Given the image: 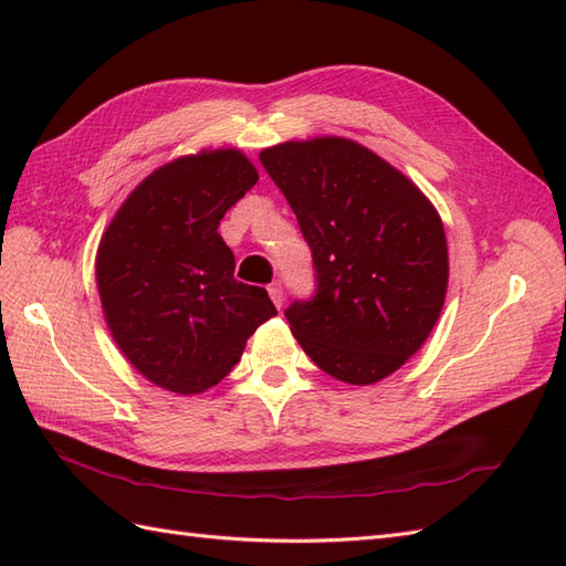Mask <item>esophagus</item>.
<instances>
[{
	"instance_id": "1",
	"label": "esophagus",
	"mask_w": 566,
	"mask_h": 566,
	"mask_svg": "<svg viewBox=\"0 0 566 566\" xmlns=\"http://www.w3.org/2000/svg\"><path fill=\"white\" fill-rule=\"evenodd\" d=\"M268 292H270V298L274 302V306L280 308V306H282V302H284V290H282V284H280V282H272V284L268 286Z\"/></svg>"
}]
</instances>
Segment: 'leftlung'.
<instances>
[{"instance_id": "obj_1", "label": "left lung", "mask_w": 566, "mask_h": 566, "mask_svg": "<svg viewBox=\"0 0 566 566\" xmlns=\"http://www.w3.org/2000/svg\"><path fill=\"white\" fill-rule=\"evenodd\" d=\"M260 163L314 252L316 294L284 311L326 375L367 387L394 375L436 328L448 294L440 213L411 179L340 136L286 140Z\"/></svg>"}]
</instances>
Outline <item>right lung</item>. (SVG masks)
Segmentation results:
<instances>
[{"mask_svg":"<svg viewBox=\"0 0 566 566\" xmlns=\"http://www.w3.org/2000/svg\"><path fill=\"white\" fill-rule=\"evenodd\" d=\"M258 182L235 148L185 155L130 191L99 240L97 290L118 350L155 387L201 394L276 316L262 286L233 276L223 213Z\"/></svg>","mask_w":566,"mask_h":566,"instance_id":"1","label":"right lung"}]
</instances>
